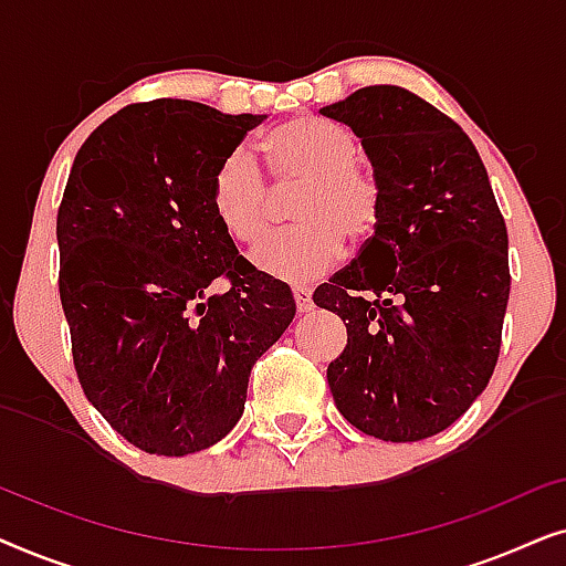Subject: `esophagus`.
Returning <instances> with one entry per match:
<instances>
[{
    "instance_id": "34e87169",
    "label": "esophagus",
    "mask_w": 566,
    "mask_h": 566,
    "mask_svg": "<svg viewBox=\"0 0 566 566\" xmlns=\"http://www.w3.org/2000/svg\"><path fill=\"white\" fill-rule=\"evenodd\" d=\"M293 298H296L298 314H306V312H312V308H314L312 291H308L306 285H296V289H293Z\"/></svg>"
}]
</instances>
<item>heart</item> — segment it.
<instances>
[{
  "label": "heart",
  "mask_w": 566,
  "mask_h": 566,
  "mask_svg": "<svg viewBox=\"0 0 566 566\" xmlns=\"http://www.w3.org/2000/svg\"><path fill=\"white\" fill-rule=\"evenodd\" d=\"M270 169L281 185H296L293 229L262 239L275 213V192L258 159L234 149L211 177V211L239 244H254L252 265L281 281L304 283L327 273L345 252V237L366 242L384 216V190L374 172L360 167L358 142L339 123L319 115H296L262 138Z\"/></svg>",
  "instance_id": "1"
}]
</instances>
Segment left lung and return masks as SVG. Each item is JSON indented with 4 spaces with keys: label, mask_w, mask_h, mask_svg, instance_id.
<instances>
[{
    "label": "left lung",
    "mask_w": 566,
    "mask_h": 566,
    "mask_svg": "<svg viewBox=\"0 0 566 566\" xmlns=\"http://www.w3.org/2000/svg\"><path fill=\"white\" fill-rule=\"evenodd\" d=\"M319 113L353 128L384 190L376 234L314 291L347 327L329 391L366 436L412 443L459 420L497 366L505 219L471 138L415 92L374 84Z\"/></svg>",
    "instance_id": "1"
}]
</instances>
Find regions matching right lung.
I'll list each match as a JSON object with an SVG mask.
<instances>
[{"label":"right lung","mask_w":566,"mask_h":566,"mask_svg":"<svg viewBox=\"0 0 566 566\" xmlns=\"http://www.w3.org/2000/svg\"><path fill=\"white\" fill-rule=\"evenodd\" d=\"M262 118L136 103L92 130L69 172L56 239L74 368L146 453L219 443L244 412L254 360L296 314L289 285L254 270L211 211L213 169Z\"/></svg>","instance_id":"1"}]
</instances>
